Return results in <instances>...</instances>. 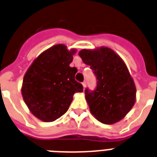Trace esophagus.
Segmentation results:
<instances>
[{"mask_svg":"<svg viewBox=\"0 0 157 157\" xmlns=\"http://www.w3.org/2000/svg\"><path fill=\"white\" fill-rule=\"evenodd\" d=\"M82 85H83V88H84V90H85V87H86V82H85V81H84V82L82 83Z\"/></svg>","mask_w":157,"mask_h":157,"instance_id":"esophagus-1","label":"esophagus"}]
</instances>
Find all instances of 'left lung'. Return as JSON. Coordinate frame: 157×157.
Instances as JSON below:
<instances>
[{
    "label": "left lung",
    "mask_w": 157,
    "mask_h": 157,
    "mask_svg": "<svg viewBox=\"0 0 157 157\" xmlns=\"http://www.w3.org/2000/svg\"><path fill=\"white\" fill-rule=\"evenodd\" d=\"M83 62L97 76L94 91L85 90L91 114L99 122L114 124L132 109L136 99V88L124 61L109 48L83 49Z\"/></svg>",
    "instance_id": "8db88e82"
}]
</instances>
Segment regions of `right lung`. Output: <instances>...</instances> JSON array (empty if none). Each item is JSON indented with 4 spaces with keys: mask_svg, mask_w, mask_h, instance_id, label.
Listing matches in <instances>:
<instances>
[{
    "mask_svg": "<svg viewBox=\"0 0 157 157\" xmlns=\"http://www.w3.org/2000/svg\"><path fill=\"white\" fill-rule=\"evenodd\" d=\"M76 49L57 44L39 55L23 78L21 94L30 112L43 122H53L64 114L76 93L83 92L75 80L76 67H70Z\"/></svg>",
    "mask_w": 157,
    "mask_h": 157,
    "instance_id": "add662e5",
    "label": "right lung"
}]
</instances>
